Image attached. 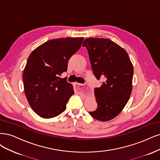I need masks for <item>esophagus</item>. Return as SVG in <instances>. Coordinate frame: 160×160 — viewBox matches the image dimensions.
<instances>
[{"label": "esophagus", "mask_w": 160, "mask_h": 160, "mask_svg": "<svg viewBox=\"0 0 160 160\" xmlns=\"http://www.w3.org/2000/svg\"><path fill=\"white\" fill-rule=\"evenodd\" d=\"M75 88L77 90V91H78L80 92H86L87 90H88V86L87 84H80V83H74Z\"/></svg>", "instance_id": "obj_1"}]
</instances>
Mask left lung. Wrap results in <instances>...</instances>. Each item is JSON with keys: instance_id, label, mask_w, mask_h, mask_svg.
I'll return each mask as SVG.
<instances>
[{"instance_id": "obj_1", "label": "left lung", "mask_w": 160, "mask_h": 160, "mask_svg": "<svg viewBox=\"0 0 160 160\" xmlns=\"http://www.w3.org/2000/svg\"><path fill=\"white\" fill-rule=\"evenodd\" d=\"M86 46L97 80L102 79L95 88L98 108L89 114L95 119L109 121L120 114L130 99L132 89L133 68L126 51L106 38H88Z\"/></svg>"}]
</instances>
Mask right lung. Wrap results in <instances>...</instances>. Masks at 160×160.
Segmentation results:
<instances>
[{
    "label": "right lung",
    "instance_id": "right-lung-1",
    "mask_svg": "<svg viewBox=\"0 0 160 160\" xmlns=\"http://www.w3.org/2000/svg\"><path fill=\"white\" fill-rule=\"evenodd\" d=\"M83 38L52 39L34 50L23 72L24 92L33 111L43 118H52L66 110L74 94L73 86L60 76L67 71L68 62Z\"/></svg>",
    "mask_w": 160,
    "mask_h": 160
}]
</instances>
